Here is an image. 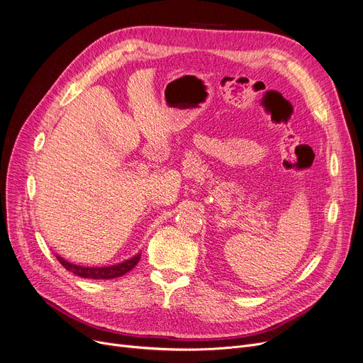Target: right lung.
Wrapping results in <instances>:
<instances>
[{"label": "right lung", "mask_w": 363, "mask_h": 363, "mask_svg": "<svg viewBox=\"0 0 363 363\" xmlns=\"http://www.w3.org/2000/svg\"><path fill=\"white\" fill-rule=\"evenodd\" d=\"M57 259L60 264L66 268L67 271L83 277V279H94V280H110L117 279V277H123L124 274L129 272L136 267V264L140 259V252L133 255L132 258L124 259L123 262L113 264V265H104V267H88V265H77L67 259H64L60 255H57Z\"/></svg>", "instance_id": "obj_1"}]
</instances>
